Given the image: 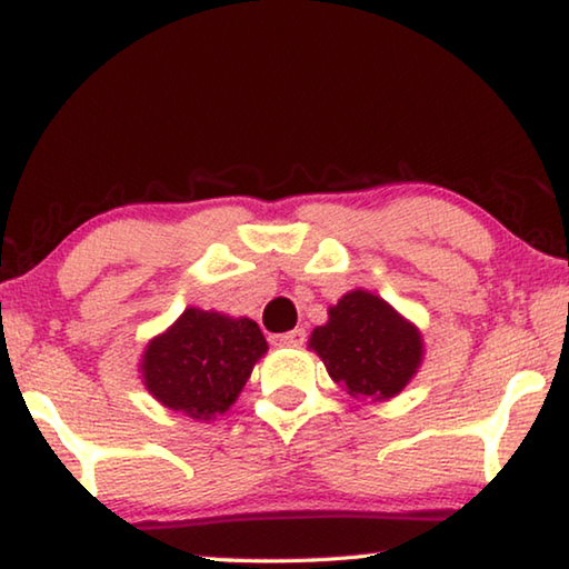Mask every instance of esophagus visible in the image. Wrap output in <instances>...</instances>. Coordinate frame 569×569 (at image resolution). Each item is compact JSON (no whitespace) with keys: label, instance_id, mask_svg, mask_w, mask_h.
<instances>
[{"label":"esophagus","instance_id":"34e87169","mask_svg":"<svg viewBox=\"0 0 569 569\" xmlns=\"http://www.w3.org/2000/svg\"><path fill=\"white\" fill-rule=\"evenodd\" d=\"M303 341H306V331L303 329H293V331L271 336V343L273 346H301Z\"/></svg>","mask_w":569,"mask_h":569}]
</instances>
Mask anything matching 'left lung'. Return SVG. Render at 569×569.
<instances>
[{
	"label": "left lung",
	"mask_w": 569,
	"mask_h": 569,
	"mask_svg": "<svg viewBox=\"0 0 569 569\" xmlns=\"http://www.w3.org/2000/svg\"><path fill=\"white\" fill-rule=\"evenodd\" d=\"M329 377L353 399H389L421 363V336L383 298L351 291L329 308V323L311 333Z\"/></svg>",
	"instance_id": "left-lung-1"
}]
</instances>
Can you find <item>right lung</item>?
Here are the masks:
<instances>
[{
  "instance_id": "right-lung-1",
  "label": "right lung",
  "mask_w": 569,
  "mask_h": 569,
  "mask_svg": "<svg viewBox=\"0 0 569 569\" xmlns=\"http://www.w3.org/2000/svg\"><path fill=\"white\" fill-rule=\"evenodd\" d=\"M266 351L268 343L256 321L188 308L166 333L150 341L142 377L148 391L168 409L210 419L228 411Z\"/></svg>"
}]
</instances>
